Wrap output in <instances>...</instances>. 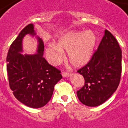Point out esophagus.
<instances>
[{"label": "esophagus", "instance_id": "obj_1", "mask_svg": "<svg viewBox=\"0 0 128 128\" xmlns=\"http://www.w3.org/2000/svg\"><path fill=\"white\" fill-rule=\"evenodd\" d=\"M71 75V74L69 72H62V76L63 77H68L70 76Z\"/></svg>", "mask_w": 128, "mask_h": 128}]
</instances>
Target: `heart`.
I'll use <instances>...</instances> for the list:
<instances>
[{
  "label": "heart",
  "mask_w": 128,
  "mask_h": 128,
  "mask_svg": "<svg viewBox=\"0 0 128 128\" xmlns=\"http://www.w3.org/2000/svg\"><path fill=\"white\" fill-rule=\"evenodd\" d=\"M97 38L92 30L70 32L61 36L57 44H51L46 48V56L51 64L56 66L61 62L64 52L68 51L70 62L75 67L86 65L91 58Z\"/></svg>",
  "instance_id": "b5f03b06"
}]
</instances>
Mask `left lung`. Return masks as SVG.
<instances>
[{
    "label": "left lung",
    "mask_w": 128,
    "mask_h": 128,
    "mask_svg": "<svg viewBox=\"0 0 128 128\" xmlns=\"http://www.w3.org/2000/svg\"><path fill=\"white\" fill-rule=\"evenodd\" d=\"M122 52L116 39L107 30L89 62L77 71L85 80L76 94L80 102L97 106L106 102L119 85Z\"/></svg>",
    "instance_id": "obj_1"
}]
</instances>
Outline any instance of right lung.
Returning <instances> with one entry per match:
<instances>
[{
    "instance_id": "1",
    "label": "right lung",
    "mask_w": 128,
    "mask_h": 128,
    "mask_svg": "<svg viewBox=\"0 0 128 128\" xmlns=\"http://www.w3.org/2000/svg\"><path fill=\"white\" fill-rule=\"evenodd\" d=\"M36 36V54H23L22 39L26 34ZM44 43L36 36L32 24L26 26L12 42L7 56L9 84L19 102L31 108H40L49 102L54 86L62 79L60 72L43 57Z\"/></svg>"
}]
</instances>
